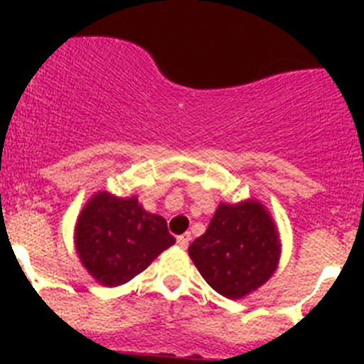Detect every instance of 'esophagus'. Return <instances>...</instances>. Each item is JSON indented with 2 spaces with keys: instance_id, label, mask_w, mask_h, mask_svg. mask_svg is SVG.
I'll list each match as a JSON object with an SVG mask.
<instances>
[{
  "instance_id": "esophagus-1",
  "label": "esophagus",
  "mask_w": 364,
  "mask_h": 364,
  "mask_svg": "<svg viewBox=\"0 0 364 364\" xmlns=\"http://www.w3.org/2000/svg\"><path fill=\"white\" fill-rule=\"evenodd\" d=\"M189 240H191V235L189 233H184V235H180V237H176V244H178L180 247H188Z\"/></svg>"
}]
</instances>
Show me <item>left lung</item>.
I'll list each match as a JSON object with an SVG mask.
<instances>
[{
    "label": "left lung",
    "mask_w": 364,
    "mask_h": 364,
    "mask_svg": "<svg viewBox=\"0 0 364 364\" xmlns=\"http://www.w3.org/2000/svg\"><path fill=\"white\" fill-rule=\"evenodd\" d=\"M189 257L215 291L240 299L275 272L279 235L259 202L220 204L208 231L189 246Z\"/></svg>",
    "instance_id": "1"
}]
</instances>
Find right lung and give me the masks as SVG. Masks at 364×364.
<instances>
[{
    "label": "right lung",
    "mask_w": 364,
    "mask_h": 364,
    "mask_svg": "<svg viewBox=\"0 0 364 364\" xmlns=\"http://www.w3.org/2000/svg\"><path fill=\"white\" fill-rule=\"evenodd\" d=\"M173 244L175 237L167 231V222L144 211L134 197L98 193L87 202L76 224L82 264L105 286L131 281Z\"/></svg>",
    "instance_id": "add662e5"
}]
</instances>
